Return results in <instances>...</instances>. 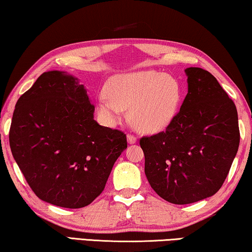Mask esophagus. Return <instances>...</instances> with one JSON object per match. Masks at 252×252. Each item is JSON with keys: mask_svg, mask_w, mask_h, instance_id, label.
<instances>
[{"mask_svg": "<svg viewBox=\"0 0 252 252\" xmlns=\"http://www.w3.org/2000/svg\"><path fill=\"white\" fill-rule=\"evenodd\" d=\"M126 138H127V142H129L130 145H132V144H136V142H137V137H136V136H133V134H131V133H127Z\"/></svg>", "mask_w": 252, "mask_h": 252, "instance_id": "34e87169", "label": "esophagus"}]
</instances>
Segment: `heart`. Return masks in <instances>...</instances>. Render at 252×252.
I'll use <instances>...</instances> for the list:
<instances>
[{
	"instance_id": "1",
	"label": "heart",
	"mask_w": 252,
	"mask_h": 252,
	"mask_svg": "<svg viewBox=\"0 0 252 252\" xmlns=\"http://www.w3.org/2000/svg\"><path fill=\"white\" fill-rule=\"evenodd\" d=\"M107 95L98 99L97 110L108 125H118L129 108L133 126L145 133L167 129L182 102L181 86L158 71H138L116 76L107 86Z\"/></svg>"
}]
</instances>
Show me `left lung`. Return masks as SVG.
I'll use <instances>...</instances> for the list:
<instances>
[{
	"instance_id": "1",
	"label": "left lung",
	"mask_w": 252,
	"mask_h": 252,
	"mask_svg": "<svg viewBox=\"0 0 252 252\" xmlns=\"http://www.w3.org/2000/svg\"><path fill=\"white\" fill-rule=\"evenodd\" d=\"M188 94L173 123L140 139L150 187L175 205L215 194L238 153V112L212 73L188 67Z\"/></svg>"
}]
</instances>
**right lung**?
I'll return each mask as SVG.
<instances>
[{"label":"right lung","mask_w":252,"mask_h":252,"mask_svg":"<svg viewBox=\"0 0 252 252\" xmlns=\"http://www.w3.org/2000/svg\"><path fill=\"white\" fill-rule=\"evenodd\" d=\"M94 111L84 85L61 71L40 74L18 99L10 148L42 200L81 208L103 192L127 144L122 131L99 126Z\"/></svg>","instance_id":"add662e5"}]
</instances>
